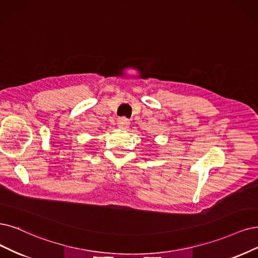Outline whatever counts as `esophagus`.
<instances>
[{
	"mask_svg": "<svg viewBox=\"0 0 258 258\" xmlns=\"http://www.w3.org/2000/svg\"><path fill=\"white\" fill-rule=\"evenodd\" d=\"M117 124H118V127H119V128L126 130V128H128V126H130V121H128V119L122 117V118H119V119H118Z\"/></svg>",
	"mask_w": 258,
	"mask_h": 258,
	"instance_id": "34e87169",
	"label": "esophagus"
}]
</instances>
